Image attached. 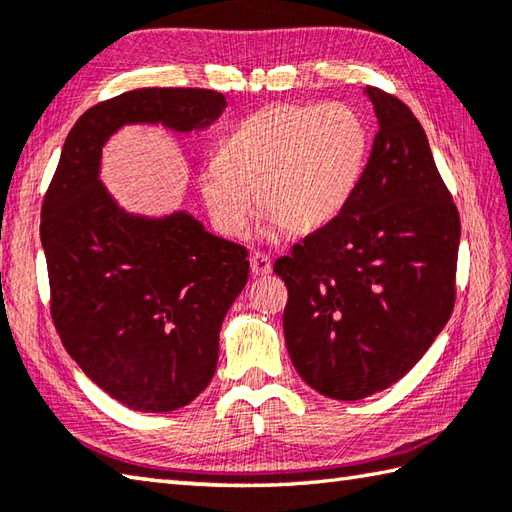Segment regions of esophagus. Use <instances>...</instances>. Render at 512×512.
I'll use <instances>...</instances> for the list:
<instances>
[{
    "instance_id": "34e87169",
    "label": "esophagus",
    "mask_w": 512,
    "mask_h": 512,
    "mask_svg": "<svg viewBox=\"0 0 512 512\" xmlns=\"http://www.w3.org/2000/svg\"><path fill=\"white\" fill-rule=\"evenodd\" d=\"M270 270H273V262H270V257L266 253H253L250 257V273L253 275H268Z\"/></svg>"
}]
</instances>
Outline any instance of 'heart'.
I'll list each match as a JSON object with an SVG mask.
<instances>
[{"mask_svg": "<svg viewBox=\"0 0 512 512\" xmlns=\"http://www.w3.org/2000/svg\"><path fill=\"white\" fill-rule=\"evenodd\" d=\"M369 127L345 103L273 105L231 127L215 165L198 176L213 226L242 237L257 206L290 235L330 226L350 204L369 160Z\"/></svg>", "mask_w": 512, "mask_h": 512, "instance_id": "b5f03b06", "label": "heart"}]
</instances>
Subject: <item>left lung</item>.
<instances>
[{
	"label": "left lung",
	"instance_id": "8db88e82",
	"mask_svg": "<svg viewBox=\"0 0 512 512\" xmlns=\"http://www.w3.org/2000/svg\"><path fill=\"white\" fill-rule=\"evenodd\" d=\"M378 118L363 180L336 220L279 257L292 365L319 394L361 400L405 376L455 303L460 215L418 118L365 88Z\"/></svg>",
	"mask_w": 512,
	"mask_h": 512
}]
</instances>
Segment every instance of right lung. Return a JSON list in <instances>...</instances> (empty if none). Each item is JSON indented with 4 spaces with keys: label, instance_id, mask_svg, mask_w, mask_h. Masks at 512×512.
Returning <instances> with one entry per match:
<instances>
[{
    "label": "right lung",
    "instance_id": "right-lung-1",
    "mask_svg": "<svg viewBox=\"0 0 512 512\" xmlns=\"http://www.w3.org/2000/svg\"><path fill=\"white\" fill-rule=\"evenodd\" d=\"M224 107V94L200 88H143L90 107L43 198L54 328L85 376L134 411L180 409L211 383L222 321L248 281V250L184 211L121 209L99 180L101 151L123 125L200 132Z\"/></svg>",
    "mask_w": 512,
    "mask_h": 512
}]
</instances>
